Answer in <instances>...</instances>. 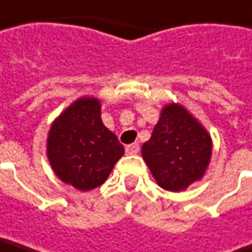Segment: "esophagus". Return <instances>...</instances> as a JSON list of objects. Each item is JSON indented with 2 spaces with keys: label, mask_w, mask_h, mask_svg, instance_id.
Wrapping results in <instances>:
<instances>
[{
  "label": "esophagus",
  "mask_w": 252,
  "mask_h": 252,
  "mask_svg": "<svg viewBox=\"0 0 252 252\" xmlns=\"http://www.w3.org/2000/svg\"><path fill=\"white\" fill-rule=\"evenodd\" d=\"M138 151H140V146H138V144H129V146H126V154H129V156L137 154Z\"/></svg>",
  "instance_id": "34e87169"
}]
</instances>
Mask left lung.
<instances>
[{
    "label": "left lung",
    "instance_id": "left-lung-1",
    "mask_svg": "<svg viewBox=\"0 0 252 252\" xmlns=\"http://www.w3.org/2000/svg\"><path fill=\"white\" fill-rule=\"evenodd\" d=\"M141 154L160 188L180 192L203 177L212 138L183 105L167 103Z\"/></svg>",
    "mask_w": 252,
    "mask_h": 252
}]
</instances>
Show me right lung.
Here are the masks:
<instances>
[{
    "mask_svg": "<svg viewBox=\"0 0 252 252\" xmlns=\"http://www.w3.org/2000/svg\"><path fill=\"white\" fill-rule=\"evenodd\" d=\"M46 149L56 176L82 192L101 186L124 154L117 135L103 126L101 102L94 96L76 99L53 121Z\"/></svg>",
    "mask_w": 252,
    "mask_h": 252,
    "instance_id": "1",
    "label": "right lung"
}]
</instances>
